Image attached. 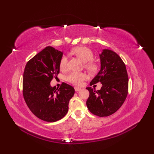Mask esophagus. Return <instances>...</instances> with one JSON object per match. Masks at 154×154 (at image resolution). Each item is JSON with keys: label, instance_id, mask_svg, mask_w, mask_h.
Segmentation results:
<instances>
[{"label": "esophagus", "instance_id": "1", "mask_svg": "<svg viewBox=\"0 0 154 154\" xmlns=\"http://www.w3.org/2000/svg\"><path fill=\"white\" fill-rule=\"evenodd\" d=\"M81 90V88H79V87H75V91H76V92H78V91H79Z\"/></svg>", "mask_w": 154, "mask_h": 154}]
</instances>
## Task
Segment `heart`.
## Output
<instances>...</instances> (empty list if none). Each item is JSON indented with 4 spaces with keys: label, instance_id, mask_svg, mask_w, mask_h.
<instances>
[{
    "label": "heart",
    "instance_id": "1",
    "mask_svg": "<svg viewBox=\"0 0 154 154\" xmlns=\"http://www.w3.org/2000/svg\"><path fill=\"white\" fill-rule=\"evenodd\" d=\"M71 52L77 57H79L85 63V67L89 71L90 73H94L97 71L99 66L95 62L92 61L94 57L93 51L89 48L85 46H80L73 48ZM67 57L63 55L61 57L60 61V68L61 69H66L67 67ZM87 75L82 72L72 71L69 73L66 77V80L75 85H81L83 81L87 79Z\"/></svg>",
    "mask_w": 154,
    "mask_h": 154
}]
</instances>
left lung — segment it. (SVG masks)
Listing matches in <instances>:
<instances>
[{
  "label": "left lung",
  "instance_id": "left-lung-1",
  "mask_svg": "<svg viewBox=\"0 0 154 154\" xmlns=\"http://www.w3.org/2000/svg\"><path fill=\"white\" fill-rule=\"evenodd\" d=\"M99 56L100 70L90 85L100 82L103 86L98 91L87 87L89 97L86 104L91 113L103 117L116 112L124 103L128 91V77L125 64L115 52L105 49Z\"/></svg>",
  "mask_w": 154,
  "mask_h": 154
}]
</instances>
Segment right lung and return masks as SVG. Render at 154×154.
Segmentation results:
<instances>
[{"label":"right lung","mask_w":154,"mask_h":154,"mask_svg":"<svg viewBox=\"0 0 154 154\" xmlns=\"http://www.w3.org/2000/svg\"><path fill=\"white\" fill-rule=\"evenodd\" d=\"M63 52L48 46L28 61L23 75V96L35 116L46 122H55L68 112L74 88L63 83L60 89L50 85L60 73Z\"/></svg>","instance_id":"right-lung-1"}]
</instances>
